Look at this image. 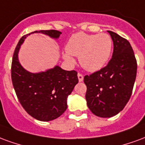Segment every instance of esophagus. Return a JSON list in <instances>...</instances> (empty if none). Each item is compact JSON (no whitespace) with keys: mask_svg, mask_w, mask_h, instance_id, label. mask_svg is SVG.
I'll return each instance as SVG.
<instances>
[{"mask_svg":"<svg viewBox=\"0 0 145 145\" xmlns=\"http://www.w3.org/2000/svg\"><path fill=\"white\" fill-rule=\"evenodd\" d=\"M77 76H78V79H79V81H80V82H82V81H83V74H81V73H80V72H79Z\"/></svg>","mask_w":145,"mask_h":145,"instance_id":"1","label":"esophagus"}]
</instances>
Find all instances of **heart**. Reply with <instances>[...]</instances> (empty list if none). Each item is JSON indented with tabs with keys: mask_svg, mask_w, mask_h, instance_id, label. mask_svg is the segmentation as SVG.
I'll return each mask as SVG.
<instances>
[{
	"mask_svg": "<svg viewBox=\"0 0 145 145\" xmlns=\"http://www.w3.org/2000/svg\"><path fill=\"white\" fill-rule=\"evenodd\" d=\"M113 41L106 33L86 34L78 32L69 39L63 57L73 62L74 56H79L80 65L88 71H97L104 66L110 56Z\"/></svg>",
	"mask_w": 145,
	"mask_h": 145,
	"instance_id": "heart-1",
	"label": "heart"
}]
</instances>
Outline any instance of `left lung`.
I'll return each mask as SVG.
<instances>
[{"label":"left lung","mask_w":145,"mask_h":145,"mask_svg":"<svg viewBox=\"0 0 145 145\" xmlns=\"http://www.w3.org/2000/svg\"><path fill=\"white\" fill-rule=\"evenodd\" d=\"M114 52L107 65L84 76L86 100L97 117H111L120 112L131 98L137 75V60L130 42L111 31Z\"/></svg>","instance_id":"1"}]
</instances>
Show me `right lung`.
<instances>
[{
	"label": "right lung",
	"instance_id": "obj_1",
	"mask_svg": "<svg viewBox=\"0 0 145 145\" xmlns=\"http://www.w3.org/2000/svg\"><path fill=\"white\" fill-rule=\"evenodd\" d=\"M43 33L52 38H59L57 30H40L25 35L19 40L11 62V80L17 97L25 111L42 121L58 117L67 109V97L79 80L77 72L65 71L59 66L39 73H31L20 65L18 53L24 40L31 33Z\"/></svg>",
	"mask_w": 145,
	"mask_h": 145
}]
</instances>
